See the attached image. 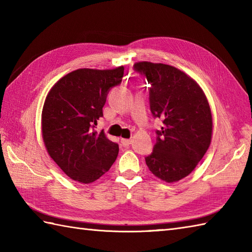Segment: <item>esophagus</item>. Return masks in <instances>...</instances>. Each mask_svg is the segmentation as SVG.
<instances>
[{"label": "esophagus", "mask_w": 252, "mask_h": 252, "mask_svg": "<svg viewBox=\"0 0 252 252\" xmlns=\"http://www.w3.org/2000/svg\"><path fill=\"white\" fill-rule=\"evenodd\" d=\"M121 143L123 146H129L130 144L132 143V140L131 138H121Z\"/></svg>", "instance_id": "esophagus-1"}]
</instances>
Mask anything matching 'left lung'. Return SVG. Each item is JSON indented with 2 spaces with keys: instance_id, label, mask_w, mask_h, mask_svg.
I'll use <instances>...</instances> for the list:
<instances>
[{
  "instance_id": "1",
  "label": "left lung",
  "mask_w": 252,
  "mask_h": 252,
  "mask_svg": "<svg viewBox=\"0 0 252 252\" xmlns=\"http://www.w3.org/2000/svg\"><path fill=\"white\" fill-rule=\"evenodd\" d=\"M134 69L151 84L153 116L162 119L154 151L145 158L146 164L158 179L174 183L192 172L210 146V105L199 84L178 68L138 62Z\"/></svg>"
}]
</instances>
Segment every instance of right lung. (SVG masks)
I'll return each mask as SVG.
<instances>
[{"label":"right lung","mask_w":252,"mask_h":252,"mask_svg":"<svg viewBox=\"0 0 252 252\" xmlns=\"http://www.w3.org/2000/svg\"><path fill=\"white\" fill-rule=\"evenodd\" d=\"M125 67L82 68L53 85L42 110V137L47 153L69 178L89 184L110 169L118 144L94 130L103 117L110 88L121 83Z\"/></svg>","instance_id":"obj_1"}]
</instances>
